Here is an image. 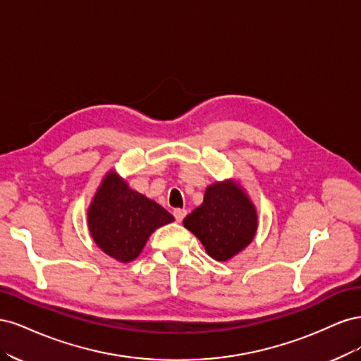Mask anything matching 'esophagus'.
<instances>
[{
    "instance_id": "esophagus-1",
    "label": "esophagus",
    "mask_w": 361,
    "mask_h": 361,
    "mask_svg": "<svg viewBox=\"0 0 361 361\" xmlns=\"http://www.w3.org/2000/svg\"><path fill=\"white\" fill-rule=\"evenodd\" d=\"M173 215H174V218H176V221L180 223L185 218V215H187V211H185V209H174Z\"/></svg>"
}]
</instances>
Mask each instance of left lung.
I'll return each instance as SVG.
<instances>
[{"label":"left lung","instance_id":"8db88e82","mask_svg":"<svg viewBox=\"0 0 361 361\" xmlns=\"http://www.w3.org/2000/svg\"><path fill=\"white\" fill-rule=\"evenodd\" d=\"M183 226L212 259L226 262L255 239L257 212L239 183L216 182L206 188L203 203L187 215Z\"/></svg>","mask_w":361,"mask_h":361}]
</instances>
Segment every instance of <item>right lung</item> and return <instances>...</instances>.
I'll use <instances>...</instances> for the list:
<instances>
[{
	"mask_svg": "<svg viewBox=\"0 0 361 361\" xmlns=\"http://www.w3.org/2000/svg\"><path fill=\"white\" fill-rule=\"evenodd\" d=\"M87 220L97 247L126 264L141 253L158 227L171 223L174 218L157 202L130 190L111 170L94 194Z\"/></svg>",
	"mask_w": 361,
	"mask_h": 361,
	"instance_id": "add662e5",
	"label": "right lung"
}]
</instances>
